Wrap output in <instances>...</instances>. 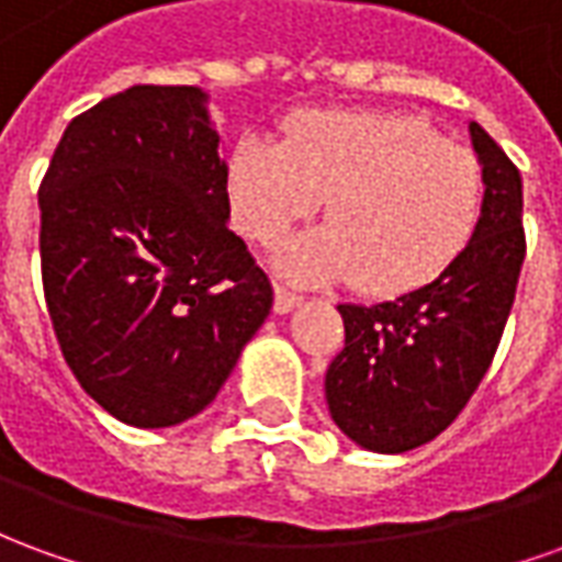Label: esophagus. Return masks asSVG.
I'll return each instance as SVG.
<instances>
[{
  "label": "esophagus",
  "mask_w": 562,
  "mask_h": 562,
  "mask_svg": "<svg viewBox=\"0 0 562 562\" xmlns=\"http://www.w3.org/2000/svg\"><path fill=\"white\" fill-rule=\"evenodd\" d=\"M301 301H304L301 294L292 292V289H285L282 282H273V310H277V313H292Z\"/></svg>",
  "instance_id": "1"
}]
</instances>
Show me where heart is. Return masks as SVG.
<instances>
[{"instance_id": "heart-1", "label": "heart", "mask_w": 562, "mask_h": 562, "mask_svg": "<svg viewBox=\"0 0 562 562\" xmlns=\"http://www.w3.org/2000/svg\"><path fill=\"white\" fill-rule=\"evenodd\" d=\"M228 192L246 237L273 244L325 201L330 225L282 246L294 280H352L361 294L397 297L436 282L470 246L484 173L470 149L427 120L373 111H310L285 144L244 138Z\"/></svg>"}]
</instances>
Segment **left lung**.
Instances as JSON below:
<instances>
[{"label": "left lung", "instance_id": "left-lung-1", "mask_svg": "<svg viewBox=\"0 0 562 562\" xmlns=\"http://www.w3.org/2000/svg\"><path fill=\"white\" fill-rule=\"evenodd\" d=\"M484 207L463 256L430 285L373 306L340 304L346 346L325 376L330 418L370 451H409L446 430L494 361L527 237L520 171L479 123Z\"/></svg>", "mask_w": 562, "mask_h": 562}]
</instances>
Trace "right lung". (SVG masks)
<instances>
[{
	"label": "right lung",
	"instance_id": "right-lung-1",
	"mask_svg": "<svg viewBox=\"0 0 562 562\" xmlns=\"http://www.w3.org/2000/svg\"><path fill=\"white\" fill-rule=\"evenodd\" d=\"M195 87L138 83L68 123L42 186V282L68 370L132 427L207 406L273 304L228 232V168Z\"/></svg>",
	"mask_w": 562,
	"mask_h": 562
}]
</instances>
